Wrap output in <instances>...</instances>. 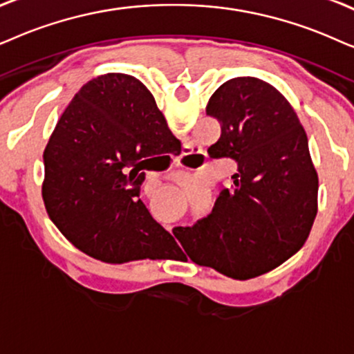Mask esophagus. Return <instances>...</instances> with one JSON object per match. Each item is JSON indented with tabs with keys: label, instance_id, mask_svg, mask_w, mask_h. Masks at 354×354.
<instances>
[{
	"label": "esophagus",
	"instance_id": "obj_1",
	"mask_svg": "<svg viewBox=\"0 0 354 354\" xmlns=\"http://www.w3.org/2000/svg\"><path fill=\"white\" fill-rule=\"evenodd\" d=\"M192 153H196V149H194V147L187 145V147H186V153L183 155V156H185V158H186V156H189V155H192Z\"/></svg>",
	"mask_w": 354,
	"mask_h": 354
}]
</instances>
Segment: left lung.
Returning a JSON list of instances; mask_svg holds the SVG:
<instances>
[{
  "mask_svg": "<svg viewBox=\"0 0 354 354\" xmlns=\"http://www.w3.org/2000/svg\"><path fill=\"white\" fill-rule=\"evenodd\" d=\"M205 111L222 125L209 153L236 160L239 173L210 216L174 235L196 265L252 279L294 257L314 225L319 176L308 138L289 101L254 77L221 84Z\"/></svg>",
  "mask_w": 354,
  "mask_h": 354,
  "instance_id": "1",
  "label": "left lung"
}]
</instances>
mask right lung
Returning a JSON list of instances; mask_svg holds the SVG:
<instances>
[{
    "label": "right lung",
    "mask_w": 354,
    "mask_h": 354,
    "mask_svg": "<svg viewBox=\"0 0 354 354\" xmlns=\"http://www.w3.org/2000/svg\"><path fill=\"white\" fill-rule=\"evenodd\" d=\"M180 145L144 83L124 73L93 78L44 150L48 217L70 243L104 263L173 259L180 247L138 196L147 162Z\"/></svg>",
    "instance_id": "add662e5"
}]
</instances>
